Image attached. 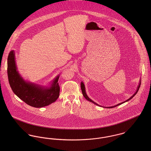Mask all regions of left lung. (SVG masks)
Instances as JSON below:
<instances>
[{"label": "left lung", "mask_w": 151, "mask_h": 151, "mask_svg": "<svg viewBox=\"0 0 151 151\" xmlns=\"http://www.w3.org/2000/svg\"><path fill=\"white\" fill-rule=\"evenodd\" d=\"M141 80H140V82H139V86H138L137 87V91H136V92L129 98V99H128L127 100H126V101H124V102H122V103H120V104H117V105H114V106H110V107H105L106 108H114V107H116V106H119V105H121V104H124V102H127V101H129L131 99H132L136 94H137V93L138 92V90H139V87H140V86H141ZM81 91H82V93H83V95H84V98L86 99V100H88V101H89V102H92V103H93V104H95V105H98V106H100V105H99L98 104H97L96 103H95V102H93V101H92L90 98H89V97L87 96V95H86V88H85V86H84V83H83V82H81ZM105 108V107H104Z\"/></svg>", "instance_id": "obj_1"}]
</instances>
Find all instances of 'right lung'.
<instances>
[{"mask_svg":"<svg viewBox=\"0 0 151 151\" xmlns=\"http://www.w3.org/2000/svg\"><path fill=\"white\" fill-rule=\"evenodd\" d=\"M15 54L12 50L7 58L9 82L13 92L25 103L34 108H42L55 102L59 96L60 87L58 76L49 87L25 81L17 70Z\"/></svg>","mask_w":151,"mask_h":151,"instance_id":"add662e5","label":"right lung"}]
</instances>
